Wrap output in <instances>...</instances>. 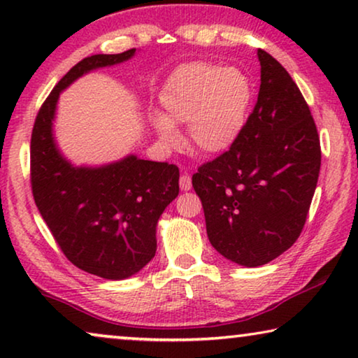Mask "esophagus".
<instances>
[{
    "mask_svg": "<svg viewBox=\"0 0 358 358\" xmlns=\"http://www.w3.org/2000/svg\"><path fill=\"white\" fill-rule=\"evenodd\" d=\"M179 185H180V190H184V192L190 190V189H192V178H190V176H189V174H182V176H180Z\"/></svg>",
    "mask_w": 358,
    "mask_h": 358,
    "instance_id": "esophagus-1",
    "label": "esophagus"
}]
</instances>
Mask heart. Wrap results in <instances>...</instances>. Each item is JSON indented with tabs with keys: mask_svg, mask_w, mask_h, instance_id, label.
I'll list each match as a JSON object with an SVG mask.
<instances>
[{
	"mask_svg": "<svg viewBox=\"0 0 358 358\" xmlns=\"http://www.w3.org/2000/svg\"><path fill=\"white\" fill-rule=\"evenodd\" d=\"M252 101V84L237 67L211 63L179 66L159 90L162 115L152 126L164 147L179 143L176 127L187 124V137L203 153L226 152L241 136Z\"/></svg>",
	"mask_w": 358,
	"mask_h": 358,
	"instance_id": "1",
	"label": "heart"
}]
</instances>
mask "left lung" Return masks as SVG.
Segmentation results:
<instances>
[{"instance_id": "left-lung-1", "label": "left lung", "mask_w": 358, "mask_h": 358, "mask_svg": "<svg viewBox=\"0 0 358 358\" xmlns=\"http://www.w3.org/2000/svg\"><path fill=\"white\" fill-rule=\"evenodd\" d=\"M257 55L253 113L231 148L192 178L211 245L247 268L266 265L299 239L321 166L317 126L299 87L271 55Z\"/></svg>"}]
</instances>
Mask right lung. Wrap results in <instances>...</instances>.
Masks as SVG:
<instances>
[{"label":"right lung","mask_w":358,"mask_h":358,"mask_svg":"<svg viewBox=\"0 0 358 358\" xmlns=\"http://www.w3.org/2000/svg\"><path fill=\"white\" fill-rule=\"evenodd\" d=\"M134 55L136 48L77 63L40 108L30 142V180L41 217L67 260L111 281L134 276L155 257L158 220L179 194V169L137 155L101 166H76L61 153L53 122L61 92Z\"/></svg>","instance_id":"1"}]
</instances>
